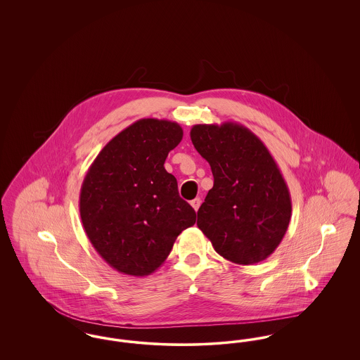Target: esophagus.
<instances>
[{
  "label": "esophagus",
  "instance_id": "1",
  "mask_svg": "<svg viewBox=\"0 0 360 360\" xmlns=\"http://www.w3.org/2000/svg\"><path fill=\"white\" fill-rule=\"evenodd\" d=\"M190 205L193 206V209L197 212L198 207L201 205V200L200 198H194L193 201H190Z\"/></svg>",
  "mask_w": 360,
  "mask_h": 360
}]
</instances>
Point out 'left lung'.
<instances>
[{"instance_id":"obj_1","label":"left lung","mask_w":360,"mask_h":360,"mask_svg":"<svg viewBox=\"0 0 360 360\" xmlns=\"http://www.w3.org/2000/svg\"><path fill=\"white\" fill-rule=\"evenodd\" d=\"M190 139L214 178L197 212L198 228L232 263L267 259L291 219L290 193L273 155L254 132L232 121L193 125Z\"/></svg>"}]
</instances>
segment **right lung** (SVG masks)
I'll list each match as a JSON object with an SVG mask.
<instances>
[{
    "instance_id": "obj_1",
    "label": "right lung",
    "mask_w": 360,
    "mask_h": 360,
    "mask_svg": "<svg viewBox=\"0 0 360 360\" xmlns=\"http://www.w3.org/2000/svg\"><path fill=\"white\" fill-rule=\"evenodd\" d=\"M178 122L141 119L113 137L86 172L79 213L103 260L122 274L146 276L172 252L195 212L178 194L165 160L182 140Z\"/></svg>"
}]
</instances>
